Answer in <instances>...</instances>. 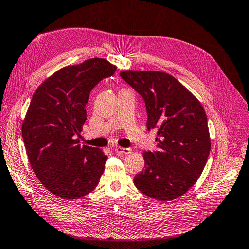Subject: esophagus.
<instances>
[{
  "mask_svg": "<svg viewBox=\"0 0 249 249\" xmlns=\"http://www.w3.org/2000/svg\"><path fill=\"white\" fill-rule=\"evenodd\" d=\"M115 153L117 155L120 156H125V155H129L132 153V149L130 148H124V147H120V146H116L115 147Z\"/></svg>",
  "mask_w": 249,
  "mask_h": 249,
  "instance_id": "obj_1",
  "label": "esophagus"
}]
</instances>
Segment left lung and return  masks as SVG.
<instances>
[{
    "label": "left lung",
    "instance_id": "1",
    "mask_svg": "<svg viewBox=\"0 0 249 249\" xmlns=\"http://www.w3.org/2000/svg\"><path fill=\"white\" fill-rule=\"evenodd\" d=\"M122 78L145 102L147 130L157 129L156 153L144 152V169L134 185L146 196L169 201L197 182L211 150L207 114L200 102L171 74L124 71Z\"/></svg>",
    "mask_w": 249,
    "mask_h": 249
}]
</instances>
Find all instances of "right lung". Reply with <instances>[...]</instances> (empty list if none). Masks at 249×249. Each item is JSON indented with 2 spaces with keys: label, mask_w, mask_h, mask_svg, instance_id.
Returning <instances> with one entry per match:
<instances>
[{
  "label": "right lung",
  "mask_w": 249,
  "mask_h": 249,
  "mask_svg": "<svg viewBox=\"0 0 249 249\" xmlns=\"http://www.w3.org/2000/svg\"><path fill=\"white\" fill-rule=\"evenodd\" d=\"M116 66L92 58L60 69L37 87L21 124L30 165L47 189L63 199H77L100 182L108 157L79 144L92 88Z\"/></svg>",
  "instance_id": "obj_1"
}]
</instances>
